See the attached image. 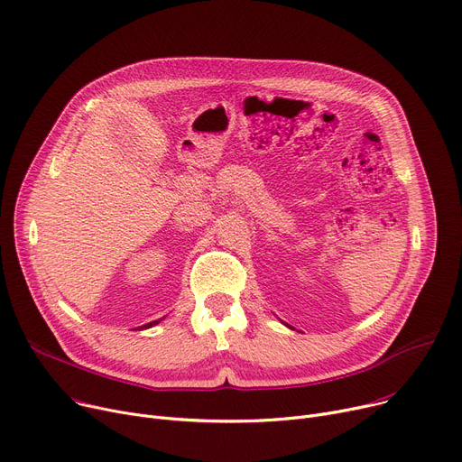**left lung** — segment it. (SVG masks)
Returning <instances> with one entry per match:
<instances>
[{"mask_svg":"<svg viewBox=\"0 0 462 462\" xmlns=\"http://www.w3.org/2000/svg\"><path fill=\"white\" fill-rule=\"evenodd\" d=\"M284 325H286V327H290V325H288V323H284ZM290 328H293V327H290Z\"/></svg>","mask_w":462,"mask_h":462,"instance_id":"obj_1","label":"left lung"}]
</instances>
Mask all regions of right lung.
<instances>
[{
    "instance_id": "1",
    "label": "right lung",
    "mask_w": 462,
    "mask_h": 462,
    "mask_svg": "<svg viewBox=\"0 0 462 462\" xmlns=\"http://www.w3.org/2000/svg\"><path fill=\"white\" fill-rule=\"evenodd\" d=\"M162 319H156V321H150V323H146V325H143L141 328H150V327H153V325H158Z\"/></svg>"
}]
</instances>
